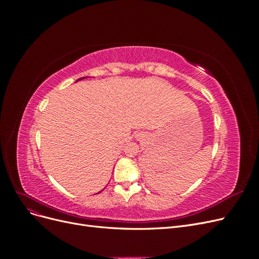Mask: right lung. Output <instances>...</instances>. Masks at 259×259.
<instances>
[{
  "instance_id": "1",
  "label": "right lung",
  "mask_w": 259,
  "mask_h": 259,
  "mask_svg": "<svg viewBox=\"0 0 259 259\" xmlns=\"http://www.w3.org/2000/svg\"><path fill=\"white\" fill-rule=\"evenodd\" d=\"M82 79H85V77H81V79H79V80H82ZM79 80H77V81H79ZM101 191H103V190H101ZM99 193V192H98Z\"/></svg>"
}]
</instances>
